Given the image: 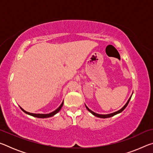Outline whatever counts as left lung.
I'll return each mask as SVG.
<instances>
[{
	"instance_id": "8db88e82",
	"label": "left lung",
	"mask_w": 153,
	"mask_h": 153,
	"mask_svg": "<svg viewBox=\"0 0 153 153\" xmlns=\"http://www.w3.org/2000/svg\"><path fill=\"white\" fill-rule=\"evenodd\" d=\"M131 97H129V100H128V102H126V104L123 106V107L121 108L120 110H119V111H116V112H114V113H110V114H107V115H101V114H98V113H94V112H93L92 111H91L90 109H89V108L87 107V106L86 105V108L88 110L90 113H91L92 115H94V116H96V117H100V118H108V117H113V116H114V115H117V114H118V113H120L121 112H122V111L125 109V108H126V107L127 106H128V103H129V100H130V99H131Z\"/></svg>"
}]
</instances>
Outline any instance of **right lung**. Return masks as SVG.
<instances>
[{"mask_svg": "<svg viewBox=\"0 0 153 153\" xmlns=\"http://www.w3.org/2000/svg\"><path fill=\"white\" fill-rule=\"evenodd\" d=\"M63 102L61 103V105L59 106V107L56 108L55 111H54L53 112L50 113L48 114H36V113H29L27 112V111H25L24 109H23V108L20 107L21 109H22L23 111H24V113H25L26 114H28V115H32L33 117H38V118H47V117H53L55 115V114L57 113L59 111L61 110V108L63 107Z\"/></svg>", "mask_w": 153, "mask_h": 153, "instance_id": "right-lung-1", "label": "right lung"}]
</instances>
